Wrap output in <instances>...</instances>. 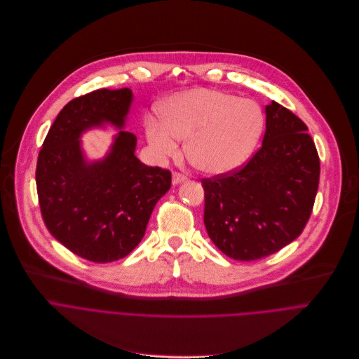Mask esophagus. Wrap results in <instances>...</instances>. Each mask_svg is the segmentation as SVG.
<instances>
[{"instance_id":"1","label":"esophagus","mask_w":359,"mask_h":359,"mask_svg":"<svg viewBox=\"0 0 359 359\" xmlns=\"http://www.w3.org/2000/svg\"><path fill=\"white\" fill-rule=\"evenodd\" d=\"M187 180V175L185 174H181V172H174L172 174V184L177 185V184H181Z\"/></svg>"}]
</instances>
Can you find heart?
Wrapping results in <instances>:
<instances>
[{"mask_svg":"<svg viewBox=\"0 0 359 359\" xmlns=\"http://www.w3.org/2000/svg\"><path fill=\"white\" fill-rule=\"evenodd\" d=\"M260 106L218 90L192 89L170 97L161 123L147 126V138L163 158L174 157L180 140H187V157L199 171L225 174L241 167L262 137Z\"/></svg>","mask_w":359,"mask_h":359,"instance_id":"b5f03b06","label":"heart"}]
</instances>
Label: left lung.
<instances>
[{"instance_id": "1", "label": "left lung", "mask_w": 359, "mask_h": 359, "mask_svg": "<svg viewBox=\"0 0 359 359\" xmlns=\"http://www.w3.org/2000/svg\"><path fill=\"white\" fill-rule=\"evenodd\" d=\"M307 130L273 100L266 106V131L255 156L235 171L201 180L206 232L226 256L257 260L303 232L320 181V158Z\"/></svg>"}]
</instances>
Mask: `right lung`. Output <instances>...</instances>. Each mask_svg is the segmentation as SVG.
I'll list each match as a JSON object with an SVG mask.
<instances>
[{
	"label": "right lung",
	"mask_w": 359,
	"mask_h": 359,
	"mask_svg": "<svg viewBox=\"0 0 359 359\" xmlns=\"http://www.w3.org/2000/svg\"><path fill=\"white\" fill-rule=\"evenodd\" d=\"M133 102L128 88L99 89L70 100L57 114L36 164V191L50 235L93 263L127 256L146 233L151 212L171 188V172L142 164L137 138L119 132L103 160L88 163L80 137L93 126L124 128Z\"/></svg>",
	"instance_id": "1"
}]
</instances>
